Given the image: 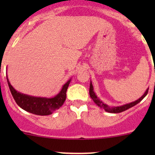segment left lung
I'll return each instance as SVG.
<instances>
[{"label":"left lung","instance_id":"8db88e82","mask_svg":"<svg viewBox=\"0 0 155 155\" xmlns=\"http://www.w3.org/2000/svg\"><path fill=\"white\" fill-rule=\"evenodd\" d=\"M148 91V88L146 89V91H145V93L140 97L139 99H137V101H134V102H131L129 103V104H124L122 106H119V107H109V105L107 104H104L97 96V94H95L94 91V87L93 85H92V82L91 81L90 82V87H89V94H90V97H91V99L93 100L94 102L97 104L99 107H101V109H104L106 112H110V113H119V112H124V111L127 110V109H130V108L134 107L135 105H137V104L140 102L143 98L145 97V96L147 95Z\"/></svg>","mask_w":155,"mask_h":155}]
</instances>
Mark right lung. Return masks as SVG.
I'll use <instances>...</instances> for the list:
<instances>
[{
	"label": "right lung",
	"instance_id": "1",
	"mask_svg": "<svg viewBox=\"0 0 155 155\" xmlns=\"http://www.w3.org/2000/svg\"><path fill=\"white\" fill-rule=\"evenodd\" d=\"M7 83L16 104L24 110L37 115H48L61 107L66 100V92L71 82V78L62 86L58 94L52 97H35L25 94L15 90L7 76Z\"/></svg>",
	"mask_w": 155,
	"mask_h": 155
}]
</instances>
